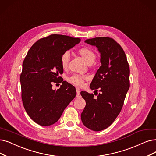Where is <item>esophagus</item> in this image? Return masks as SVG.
<instances>
[{
  "mask_svg": "<svg viewBox=\"0 0 156 156\" xmlns=\"http://www.w3.org/2000/svg\"><path fill=\"white\" fill-rule=\"evenodd\" d=\"M76 91H77V95H76V97H77V98L80 97V90L79 88H76Z\"/></svg>",
  "mask_w": 156,
  "mask_h": 156,
  "instance_id": "34e87169",
  "label": "esophagus"
}]
</instances>
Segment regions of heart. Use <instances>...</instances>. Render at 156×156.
<instances>
[{
	"instance_id": "obj_1",
	"label": "heart",
	"mask_w": 156,
	"mask_h": 156,
	"mask_svg": "<svg viewBox=\"0 0 156 156\" xmlns=\"http://www.w3.org/2000/svg\"><path fill=\"white\" fill-rule=\"evenodd\" d=\"M79 52L80 55L83 58L88 64L93 63L95 61L96 58V55L94 51H92L91 48L87 47H82L79 49ZM70 58V54L69 51H65L61 55L60 59V63L61 67L63 69H66L68 67V63H69ZM87 79L86 76H80L77 74H73L70 77H68V80L72 84L77 86H83L84 83V80Z\"/></svg>"
}]
</instances>
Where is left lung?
Listing matches in <instances>:
<instances>
[{
  "label": "left lung",
  "instance_id": "obj_1",
  "mask_svg": "<svg viewBox=\"0 0 156 156\" xmlns=\"http://www.w3.org/2000/svg\"><path fill=\"white\" fill-rule=\"evenodd\" d=\"M85 42L101 53V66L90 86L101 93L95 98L93 93L80 92L86 101L81 120L87 128L100 131L110 126L120 113L130 86L129 66L123 48L113 38L98 37Z\"/></svg>",
  "mask_w": 156,
  "mask_h": 156
}]
</instances>
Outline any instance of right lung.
Instances as JSON below:
<instances>
[{
  "instance_id": "right-lung-1",
  "label": "right lung",
  "mask_w": 156,
  "mask_h": 156,
  "mask_svg": "<svg viewBox=\"0 0 156 156\" xmlns=\"http://www.w3.org/2000/svg\"><path fill=\"white\" fill-rule=\"evenodd\" d=\"M80 41L79 38L51 34L34 43L22 64L20 75L22 99L29 117L41 126L58 121L67 105L76 96L75 87L63 81L60 59L63 52ZM54 82H62L59 89L52 90Z\"/></svg>"
}]
</instances>
